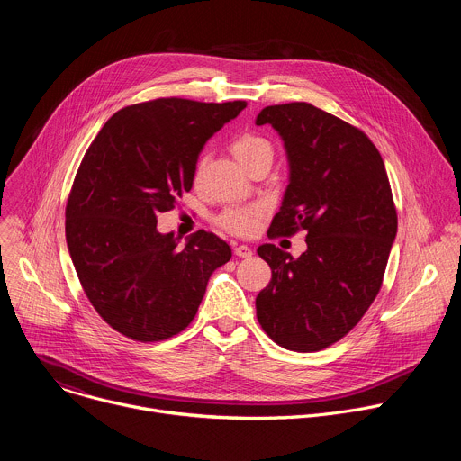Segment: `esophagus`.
I'll list each match as a JSON object with an SVG mask.
<instances>
[{
  "instance_id": "1",
  "label": "esophagus",
  "mask_w": 461,
  "mask_h": 461,
  "mask_svg": "<svg viewBox=\"0 0 461 461\" xmlns=\"http://www.w3.org/2000/svg\"><path fill=\"white\" fill-rule=\"evenodd\" d=\"M235 255L237 257H242V258H248V257H251L253 255V251H251V248L249 246H246V244H239V246H235Z\"/></svg>"
}]
</instances>
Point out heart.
<instances>
[{
  "instance_id": "obj_1",
  "label": "heart",
  "mask_w": 461,
  "mask_h": 461,
  "mask_svg": "<svg viewBox=\"0 0 461 461\" xmlns=\"http://www.w3.org/2000/svg\"><path fill=\"white\" fill-rule=\"evenodd\" d=\"M230 149L233 157L239 160V164L248 171L258 162H272L274 158L272 142L257 133H240L231 140ZM203 164H204V158H201L199 164H196L194 178H199ZM265 213H267V206L260 203L230 206L215 217V224L231 235L251 237L258 231L260 222L265 219Z\"/></svg>"
}]
</instances>
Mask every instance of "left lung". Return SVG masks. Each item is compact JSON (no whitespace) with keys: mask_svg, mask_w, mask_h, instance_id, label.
<instances>
[{"mask_svg":"<svg viewBox=\"0 0 461 461\" xmlns=\"http://www.w3.org/2000/svg\"><path fill=\"white\" fill-rule=\"evenodd\" d=\"M285 140L290 184L268 237L306 231L294 258L276 244L257 248L272 279L255 299L257 319L286 350L317 352L343 339L381 290L398 212L383 158L363 131L306 102L268 105Z\"/></svg>","mask_w":461,"mask_h":461,"instance_id":"8db88e82","label":"left lung"}]
</instances>
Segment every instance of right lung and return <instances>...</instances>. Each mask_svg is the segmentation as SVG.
Listing matches in <instances>:
<instances>
[{
    "mask_svg": "<svg viewBox=\"0 0 461 461\" xmlns=\"http://www.w3.org/2000/svg\"><path fill=\"white\" fill-rule=\"evenodd\" d=\"M246 102L155 98L127 105L100 129L77 171L65 239L80 285L122 336L155 343L194 319L212 274L231 248L212 231L185 244L157 217L193 185L203 146Z\"/></svg>",
    "mask_w": 461,
    "mask_h": 461,
    "instance_id": "add662e5",
    "label": "right lung"
}]
</instances>
